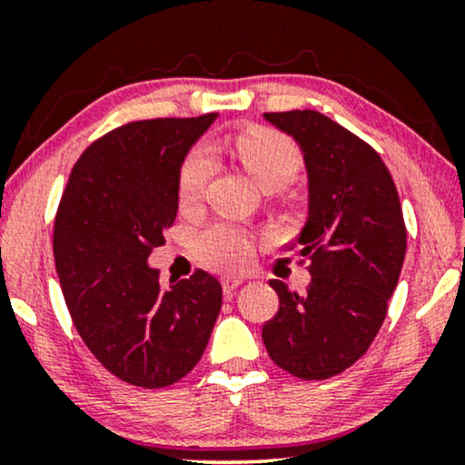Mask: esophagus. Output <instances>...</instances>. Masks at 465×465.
<instances>
[{"label":"esophagus","instance_id":"obj_1","mask_svg":"<svg viewBox=\"0 0 465 465\" xmlns=\"http://www.w3.org/2000/svg\"><path fill=\"white\" fill-rule=\"evenodd\" d=\"M241 283H243V279H239V277L222 279V290H224V296L226 298H232L234 294H237V290H239Z\"/></svg>","mask_w":465,"mask_h":465}]
</instances>
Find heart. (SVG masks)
Listing matches in <instances>:
<instances>
[{"label":"heart","instance_id":"1","mask_svg":"<svg viewBox=\"0 0 465 465\" xmlns=\"http://www.w3.org/2000/svg\"><path fill=\"white\" fill-rule=\"evenodd\" d=\"M226 148L243 164L260 188H285L301 171V154L288 137L269 129H252L231 137ZM215 169L213 152L201 143L183 158L177 193L182 203H194ZM199 250L203 258L220 269H241L252 258V239L241 228L220 222L201 232Z\"/></svg>","mask_w":465,"mask_h":465}]
</instances>
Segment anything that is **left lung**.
<instances>
[{
	"label": "left lung",
	"mask_w": 465,
	"mask_h": 465,
	"mask_svg": "<svg viewBox=\"0 0 465 465\" xmlns=\"http://www.w3.org/2000/svg\"><path fill=\"white\" fill-rule=\"evenodd\" d=\"M294 139L307 169V222L290 252L309 258L307 294L279 279V311L262 326L271 360L298 379L334 377L377 336L406 253L400 196L366 142L313 110L262 114Z\"/></svg>",
	"instance_id": "1"
}]
</instances>
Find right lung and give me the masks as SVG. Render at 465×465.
I'll use <instances>...</instances> for the list:
<instances>
[{"instance_id":"obj_1","label":"right lung","mask_w":465,"mask_h":465,"mask_svg":"<svg viewBox=\"0 0 465 465\" xmlns=\"http://www.w3.org/2000/svg\"><path fill=\"white\" fill-rule=\"evenodd\" d=\"M218 114L139 120L88 145L54 220V264L82 341L112 374L167 387L193 371L222 309V285L196 271L169 288L150 252L180 205L183 158Z\"/></svg>"}]
</instances>
